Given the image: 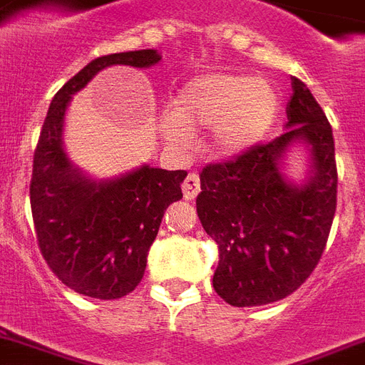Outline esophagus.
Segmentation results:
<instances>
[{
  "label": "esophagus",
  "instance_id": "obj_1",
  "mask_svg": "<svg viewBox=\"0 0 365 365\" xmlns=\"http://www.w3.org/2000/svg\"><path fill=\"white\" fill-rule=\"evenodd\" d=\"M182 189H183V197L187 199V201H193L195 197L199 195L201 191V180L197 174H189L182 183Z\"/></svg>",
  "mask_w": 365,
  "mask_h": 365
}]
</instances>
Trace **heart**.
Listing matches in <instances>:
<instances>
[{
  "label": "heart",
  "mask_w": 365,
  "mask_h": 365,
  "mask_svg": "<svg viewBox=\"0 0 365 365\" xmlns=\"http://www.w3.org/2000/svg\"><path fill=\"white\" fill-rule=\"evenodd\" d=\"M279 93L266 80L249 74H202L178 90L170 103L166 135L185 141L189 132L212 128L210 147L233 158L266 139L279 115Z\"/></svg>",
  "instance_id": "1"
}]
</instances>
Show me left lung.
<instances>
[{"label":"left lung","instance_id":"obj_1","mask_svg":"<svg viewBox=\"0 0 365 365\" xmlns=\"http://www.w3.org/2000/svg\"><path fill=\"white\" fill-rule=\"evenodd\" d=\"M287 132L235 160L207 164L197 214L216 241L214 291L232 306H262L294 293L322 258L337 208V163L329 120L293 78ZM309 149L302 184L282 174L290 147Z\"/></svg>","mask_w":365,"mask_h":365}]
</instances>
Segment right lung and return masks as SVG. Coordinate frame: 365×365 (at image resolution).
I'll use <instances>...</instances> for the list:
<instances>
[{
  "mask_svg": "<svg viewBox=\"0 0 365 365\" xmlns=\"http://www.w3.org/2000/svg\"><path fill=\"white\" fill-rule=\"evenodd\" d=\"M158 61L157 49L97 57L57 91L43 120L30 182L36 237L53 274L83 297L113 300L138 287L164 210L183 197L187 172L143 164L115 180H91L66 157V107L103 68H149Z\"/></svg>",
  "mask_w": 365,
  "mask_h": 365,
  "instance_id": "1",
  "label": "right lung"
}]
</instances>
